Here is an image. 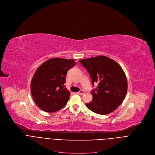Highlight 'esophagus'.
I'll return each mask as SVG.
<instances>
[{"label": "esophagus", "instance_id": "esophagus-1", "mask_svg": "<svg viewBox=\"0 0 155 155\" xmlns=\"http://www.w3.org/2000/svg\"><path fill=\"white\" fill-rule=\"evenodd\" d=\"M83 93H84V91H83V90H80V91H78V92L77 93V94H80V95H83Z\"/></svg>", "mask_w": 155, "mask_h": 155}]
</instances>
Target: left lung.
Segmentation results:
<instances>
[{"instance_id":"8db88e82","label":"left lung","mask_w":155,"mask_h":155,"mask_svg":"<svg viewBox=\"0 0 155 155\" xmlns=\"http://www.w3.org/2000/svg\"><path fill=\"white\" fill-rule=\"evenodd\" d=\"M89 73L93 89V100L86 107L99 115H107L117 108L124 99L127 90V79L121 66L115 61L104 56L79 60Z\"/></svg>"}]
</instances>
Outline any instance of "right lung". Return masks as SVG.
Wrapping results in <instances>:
<instances>
[{
	"label": "right lung",
	"mask_w": 155,
	"mask_h": 155,
	"mask_svg": "<svg viewBox=\"0 0 155 155\" xmlns=\"http://www.w3.org/2000/svg\"><path fill=\"white\" fill-rule=\"evenodd\" d=\"M74 59L54 58L43 63L35 71L31 84L33 99L47 112H54L64 107L70 92L64 85L68 71L75 65Z\"/></svg>",
	"instance_id": "1"
}]
</instances>
